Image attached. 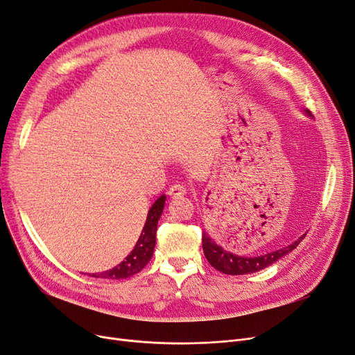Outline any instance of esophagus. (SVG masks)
Here are the masks:
<instances>
[{
  "instance_id": "esophagus-1",
  "label": "esophagus",
  "mask_w": 355,
  "mask_h": 355,
  "mask_svg": "<svg viewBox=\"0 0 355 355\" xmlns=\"http://www.w3.org/2000/svg\"><path fill=\"white\" fill-rule=\"evenodd\" d=\"M186 187L182 186V184H174V186H171L168 189V194L171 196L173 198H178V197H182L184 194H186Z\"/></svg>"
}]
</instances>
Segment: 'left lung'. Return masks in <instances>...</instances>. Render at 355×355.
Listing matches in <instances>:
<instances>
[{
	"instance_id": "obj_1",
	"label": "left lung",
	"mask_w": 355,
	"mask_h": 355,
	"mask_svg": "<svg viewBox=\"0 0 355 355\" xmlns=\"http://www.w3.org/2000/svg\"><path fill=\"white\" fill-rule=\"evenodd\" d=\"M307 116L312 117L311 112H304ZM304 238L302 235L299 239L295 242H291L287 246H283V248L270 251L263 255H257V257H245V255H238L232 251L225 250L223 246H220L218 242H216L213 238L209 236L207 232H203L202 242H203V252L210 263L211 267H214L218 271L230 274V275H241V274H251L257 272L259 270H264L268 266L277 263L280 258L284 255L290 254L296 246L300 243V241Z\"/></svg>"
}]
</instances>
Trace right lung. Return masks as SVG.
<instances>
[{
	"label": "right lung",
	"mask_w": 355,
	"mask_h": 355,
	"mask_svg": "<svg viewBox=\"0 0 355 355\" xmlns=\"http://www.w3.org/2000/svg\"><path fill=\"white\" fill-rule=\"evenodd\" d=\"M165 198L166 197L162 194L159 198L155 200V203H153L152 207L149 209L141 236L137 239L135 248L130 251V254L114 268L103 271L100 274H92L91 277H97V279H112V280L128 279V277H132L139 272L149 263L153 250H155L157 227L164 210Z\"/></svg>",
	"instance_id": "add662e5"
}]
</instances>
